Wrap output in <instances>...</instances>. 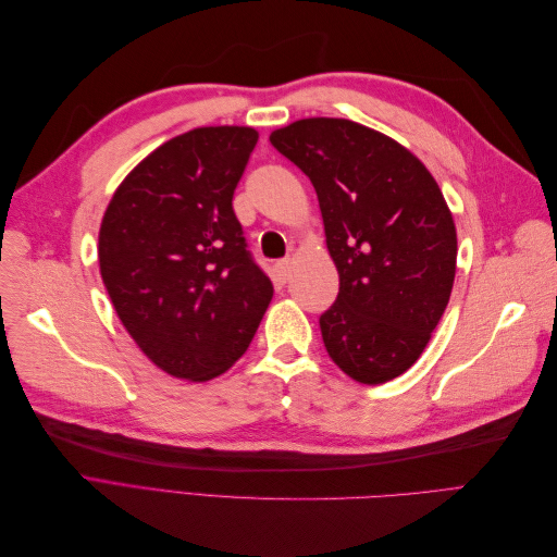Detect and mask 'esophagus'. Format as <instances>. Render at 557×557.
<instances>
[{"label": "esophagus", "instance_id": "esophagus-1", "mask_svg": "<svg viewBox=\"0 0 557 557\" xmlns=\"http://www.w3.org/2000/svg\"><path fill=\"white\" fill-rule=\"evenodd\" d=\"M290 272H293V260H290V258H283V260L276 262V276H278L283 283L288 281Z\"/></svg>", "mask_w": 557, "mask_h": 557}]
</instances>
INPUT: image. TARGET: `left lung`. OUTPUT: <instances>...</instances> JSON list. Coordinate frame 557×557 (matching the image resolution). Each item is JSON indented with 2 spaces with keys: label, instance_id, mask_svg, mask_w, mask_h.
Listing matches in <instances>:
<instances>
[{
  "label": "left lung",
  "instance_id": "obj_1",
  "mask_svg": "<svg viewBox=\"0 0 557 557\" xmlns=\"http://www.w3.org/2000/svg\"><path fill=\"white\" fill-rule=\"evenodd\" d=\"M272 146L318 195L339 295L320 315L330 358L367 385L385 383L425 350L455 278L453 215L407 148L344 117H307Z\"/></svg>",
  "mask_w": 557,
  "mask_h": 557
}]
</instances>
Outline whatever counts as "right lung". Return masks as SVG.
<instances>
[{"label":"right lung","instance_id":"right-lung-1","mask_svg":"<svg viewBox=\"0 0 557 557\" xmlns=\"http://www.w3.org/2000/svg\"><path fill=\"white\" fill-rule=\"evenodd\" d=\"M258 132L197 127L156 148L115 190L99 272L117 318L166 374L209 381L256 336L274 285L232 209Z\"/></svg>","mask_w":557,"mask_h":557}]
</instances>
